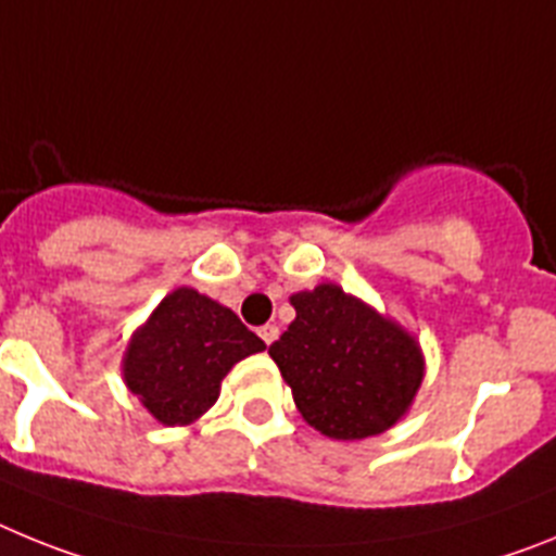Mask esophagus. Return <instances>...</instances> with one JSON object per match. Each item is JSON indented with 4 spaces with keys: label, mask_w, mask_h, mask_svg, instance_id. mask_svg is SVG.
<instances>
[{
    "label": "esophagus",
    "mask_w": 556,
    "mask_h": 556,
    "mask_svg": "<svg viewBox=\"0 0 556 556\" xmlns=\"http://www.w3.org/2000/svg\"><path fill=\"white\" fill-rule=\"evenodd\" d=\"M260 338H263L265 344H274V341H277L279 338V327L277 325H265V327H260Z\"/></svg>",
    "instance_id": "obj_1"
}]
</instances>
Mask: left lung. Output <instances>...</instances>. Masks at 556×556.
<instances>
[{
	"label": "left lung",
	"instance_id": "1",
	"mask_svg": "<svg viewBox=\"0 0 556 556\" xmlns=\"http://www.w3.org/2000/svg\"><path fill=\"white\" fill-rule=\"evenodd\" d=\"M291 305L296 318L268 355L311 428L355 442L389 431L412 412L425 380L414 332L336 282L293 293Z\"/></svg>",
	"mask_w": 556,
	"mask_h": 556
}]
</instances>
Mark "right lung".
I'll return each mask as SVG.
<instances>
[{
  "label": "right lung",
  "mask_w": 556,
  "mask_h": 556,
  "mask_svg": "<svg viewBox=\"0 0 556 556\" xmlns=\"http://www.w3.org/2000/svg\"><path fill=\"white\" fill-rule=\"evenodd\" d=\"M263 350L229 307L181 285L131 332L123 380L156 422L192 425L220 397L231 366Z\"/></svg>",
  "instance_id": "right-lung-1"
}]
</instances>
